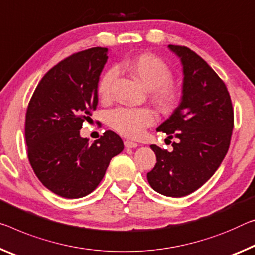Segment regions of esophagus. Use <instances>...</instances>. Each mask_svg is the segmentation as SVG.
Masks as SVG:
<instances>
[{
	"label": "esophagus",
	"mask_w": 255,
	"mask_h": 255,
	"mask_svg": "<svg viewBox=\"0 0 255 255\" xmlns=\"http://www.w3.org/2000/svg\"><path fill=\"white\" fill-rule=\"evenodd\" d=\"M125 147L127 148H135L138 146V144L135 143V142H131V140H125Z\"/></svg>",
	"instance_id": "1"
}]
</instances>
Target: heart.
Returning <instances> with one entry per match:
<instances>
[{
    "label": "heart",
    "instance_id": "b5f03b06",
    "mask_svg": "<svg viewBox=\"0 0 255 255\" xmlns=\"http://www.w3.org/2000/svg\"><path fill=\"white\" fill-rule=\"evenodd\" d=\"M121 67L127 69L144 86L152 90V95L161 107L168 108L175 102L177 90L171 83L172 72L162 59L154 54L145 53L131 60H126ZM117 77L116 68H110L100 78L99 95L108 99L111 94L113 80ZM108 124L118 134L129 138L142 136L145 129L155 123V113L149 108L118 107L108 112Z\"/></svg>",
    "mask_w": 255,
    "mask_h": 255
}]
</instances>
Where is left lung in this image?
I'll list each match as a JSON object with an SVG mask.
<instances>
[{
	"label": "left lung",
	"instance_id": "left-lung-1",
	"mask_svg": "<svg viewBox=\"0 0 255 255\" xmlns=\"http://www.w3.org/2000/svg\"><path fill=\"white\" fill-rule=\"evenodd\" d=\"M183 63V96L157 131L175 138L168 152L151 148L156 163L147 180L157 193L170 197L188 195L211 178L227 154L234 128V110L225 83L191 48L169 45Z\"/></svg>",
	"mask_w": 255,
	"mask_h": 255
}]
</instances>
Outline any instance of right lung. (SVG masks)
<instances>
[{
    "label": "right lung",
    "mask_w": 255,
    "mask_h": 255,
    "mask_svg": "<svg viewBox=\"0 0 255 255\" xmlns=\"http://www.w3.org/2000/svg\"><path fill=\"white\" fill-rule=\"evenodd\" d=\"M107 53V47H92L62 60L40 79L27 108L28 160L40 183L66 199L94 191L112 157L124 149L123 140L111 130L92 145L79 135L98 107Z\"/></svg>",
    "instance_id": "1"
}]
</instances>
